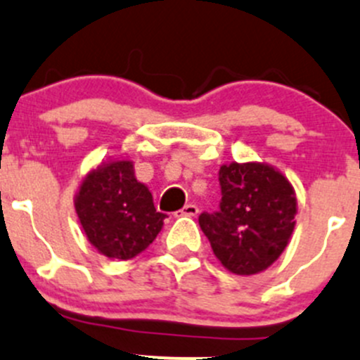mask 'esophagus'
<instances>
[{
	"label": "esophagus",
	"mask_w": 360,
	"mask_h": 360,
	"mask_svg": "<svg viewBox=\"0 0 360 360\" xmlns=\"http://www.w3.org/2000/svg\"><path fill=\"white\" fill-rule=\"evenodd\" d=\"M198 212H199L198 206L192 205V202H188V205H185L184 208L176 212V217H195L198 215Z\"/></svg>",
	"instance_id": "1"
}]
</instances>
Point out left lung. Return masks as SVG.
Here are the masks:
<instances>
[{
	"label": "left lung",
	"mask_w": 360,
	"mask_h": 360,
	"mask_svg": "<svg viewBox=\"0 0 360 360\" xmlns=\"http://www.w3.org/2000/svg\"><path fill=\"white\" fill-rule=\"evenodd\" d=\"M220 210L201 213L199 226L220 264L234 275L268 269L296 227L297 199L289 179L266 162H231L219 169Z\"/></svg>",
	"instance_id": "8db88e82"
}]
</instances>
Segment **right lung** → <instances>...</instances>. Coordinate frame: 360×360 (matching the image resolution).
Masks as SVG:
<instances>
[{
  "mask_svg": "<svg viewBox=\"0 0 360 360\" xmlns=\"http://www.w3.org/2000/svg\"><path fill=\"white\" fill-rule=\"evenodd\" d=\"M75 212L89 243L110 259L127 261L143 252L165 226L148 187L134 176L129 159H108L78 185Z\"/></svg>",
  "mask_w": 360,
  "mask_h": 360,
  "instance_id": "add662e5",
  "label": "right lung"
}]
</instances>
